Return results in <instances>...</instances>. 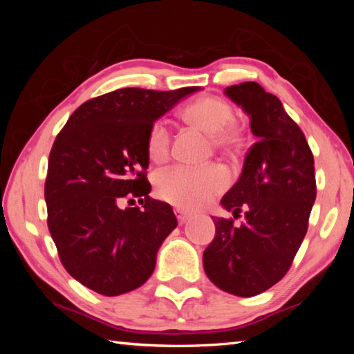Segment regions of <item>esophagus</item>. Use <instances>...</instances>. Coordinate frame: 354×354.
Wrapping results in <instances>:
<instances>
[{
  "instance_id": "34e87169",
  "label": "esophagus",
  "mask_w": 354,
  "mask_h": 354,
  "mask_svg": "<svg viewBox=\"0 0 354 354\" xmlns=\"http://www.w3.org/2000/svg\"><path fill=\"white\" fill-rule=\"evenodd\" d=\"M175 214H176V217H178V221H179V225H184L185 221H187L192 215L189 214V212H185L183 207H175Z\"/></svg>"
}]
</instances>
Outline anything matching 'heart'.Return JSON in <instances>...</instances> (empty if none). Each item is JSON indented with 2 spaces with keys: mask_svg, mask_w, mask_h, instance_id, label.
Wrapping results in <instances>:
<instances>
[{
  "mask_svg": "<svg viewBox=\"0 0 354 354\" xmlns=\"http://www.w3.org/2000/svg\"><path fill=\"white\" fill-rule=\"evenodd\" d=\"M183 120L196 124L211 134L218 149H232L241 143V133L236 128V112L226 100L214 95L192 101L181 112ZM171 134L164 120L154 122L147 134V153L154 162H162L170 153ZM226 173L217 165L189 169L171 167L156 175V192L160 198L185 209L205 206L226 187Z\"/></svg>",
  "mask_w": 354,
  "mask_h": 354,
  "instance_id": "heart-1",
  "label": "heart"
}]
</instances>
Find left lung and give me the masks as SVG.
Masks as SVG:
<instances>
[{"instance_id": "8db88e82", "label": "left lung", "mask_w": 354, "mask_h": 354, "mask_svg": "<svg viewBox=\"0 0 354 354\" xmlns=\"http://www.w3.org/2000/svg\"><path fill=\"white\" fill-rule=\"evenodd\" d=\"M248 113L256 143L242 175L221 198L234 218L212 217L215 237L203 253L207 278L227 293L254 297L283 279L308 231L317 187L314 156L283 103L257 82L226 87Z\"/></svg>"}]
</instances>
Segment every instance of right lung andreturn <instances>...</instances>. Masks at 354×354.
Here are the masks:
<instances>
[{"label": "right lung", "mask_w": 354, "mask_h": 354, "mask_svg": "<svg viewBox=\"0 0 354 354\" xmlns=\"http://www.w3.org/2000/svg\"><path fill=\"white\" fill-rule=\"evenodd\" d=\"M196 91L118 88L81 104L57 134L45 181L48 230L65 270L82 286L115 297L151 277L178 220L169 203L149 196L147 134ZM123 198L142 207L120 209Z\"/></svg>", "instance_id": "obj_1"}]
</instances>
